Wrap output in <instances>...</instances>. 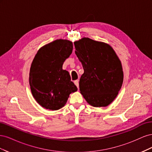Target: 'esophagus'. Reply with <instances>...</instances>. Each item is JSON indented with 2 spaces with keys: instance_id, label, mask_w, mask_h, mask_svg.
<instances>
[{
  "instance_id": "1",
  "label": "esophagus",
  "mask_w": 152,
  "mask_h": 152,
  "mask_svg": "<svg viewBox=\"0 0 152 152\" xmlns=\"http://www.w3.org/2000/svg\"><path fill=\"white\" fill-rule=\"evenodd\" d=\"M74 84H75V86L77 87V88L79 89V80H76L74 81Z\"/></svg>"
}]
</instances>
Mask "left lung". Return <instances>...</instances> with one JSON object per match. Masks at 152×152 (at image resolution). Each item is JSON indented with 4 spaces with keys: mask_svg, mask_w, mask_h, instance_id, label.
I'll return each instance as SVG.
<instances>
[{
    "mask_svg": "<svg viewBox=\"0 0 152 152\" xmlns=\"http://www.w3.org/2000/svg\"><path fill=\"white\" fill-rule=\"evenodd\" d=\"M74 45L84 70L79 81L80 93L93 107H107L115 99L123 83L120 59L110 45L102 42L84 37Z\"/></svg>",
    "mask_w": 152,
    "mask_h": 152,
    "instance_id": "obj_1",
    "label": "left lung"
}]
</instances>
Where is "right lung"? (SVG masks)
Here are the masks:
<instances>
[{"mask_svg":"<svg viewBox=\"0 0 152 152\" xmlns=\"http://www.w3.org/2000/svg\"><path fill=\"white\" fill-rule=\"evenodd\" d=\"M73 43L58 39L41 48L31 63L29 83L34 98L42 107L57 110L63 107L77 87L63 64L72 53Z\"/></svg>","mask_w":152,"mask_h":152,"instance_id":"right-lung-1","label":"right lung"}]
</instances>
